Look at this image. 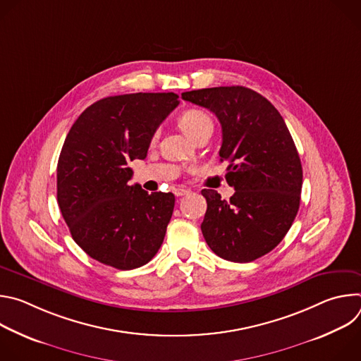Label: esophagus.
Returning <instances> with one entry per match:
<instances>
[{
    "mask_svg": "<svg viewBox=\"0 0 361 361\" xmlns=\"http://www.w3.org/2000/svg\"><path fill=\"white\" fill-rule=\"evenodd\" d=\"M173 192L176 194V197H181V195H187V194H190V190L183 188V187H177V188H174V191H173Z\"/></svg>",
    "mask_w": 361,
    "mask_h": 361,
    "instance_id": "34e87169",
    "label": "esophagus"
}]
</instances>
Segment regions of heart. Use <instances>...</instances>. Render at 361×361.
<instances>
[{
    "label": "heart",
    "mask_w": 361,
    "mask_h": 361,
    "mask_svg": "<svg viewBox=\"0 0 361 361\" xmlns=\"http://www.w3.org/2000/svg\"><path fill=\"white\" fill-rule=\"evenodd\" d=\"M178 124L181 130L192 140L198 133H201L204 128L213 127L212 118L205 114L202 110L198 109H188L184 110L178 118ZM157 138V134L152 135V141Z\"/></svg>",
    "instance_id": "obj_1"
}]
</instances>
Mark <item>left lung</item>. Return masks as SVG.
I'll use <instances>...</instances> for the list:
<instances>
[{"mask_svg":"<svg viewBox=\"0 0 361 361\" xmlns=\"http://www.w3.org/2000/svg\"><path fill=\"white\" fill-rule=\"evenodd\" d=\"M183 99L214 113L221 124L220 161H228V201L204 188L201 223L209 247L224 260L248 263L270 252L290 230L302 169L291 134L271 102L241 85L192 90Z\"/></svg>","mask_w":361,"mask_h":361,"instance_id":"8db88e82","label":"left lung"}]
</instances>
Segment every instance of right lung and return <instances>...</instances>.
<instances>
[{
	"label": "right lung",
	"instance_id": "1",
	"mask_svg": "<svg viewBox=\"0 0 361 361\" xmlns=\"http://www.w3.org/2000/svg\"><path fill=\"white\" fill-rule=\"evenodd\" d=\"M174 92L102 98L73 124L57 166V201L74 241L91 259L118 269L147 264L173 216V192L130 185L128 163L144 160L151 138L178 106Z\"/></svg>",
	"mask_w": 361,
	"mask_h": 361
}]
</instances>
